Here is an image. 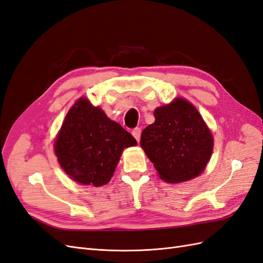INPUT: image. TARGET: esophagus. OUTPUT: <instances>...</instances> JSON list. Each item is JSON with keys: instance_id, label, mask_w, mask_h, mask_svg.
Listing matches in <instances>:
<instances>
[{"instance_id": "esophagus-1", "label": "esophagus", "mask_w": 263, "mask_h": 263, "mask_svg": "<svg viewBox=\"0 0 263 263\" xmlns=\"http://www.w3.org/2000/svg\"><path fill=\"white\" fill-rule=\"evenodd\" d=\"M132 135L135 138V140H137L138 142L140 141V138H141V129L140 128H135L132 130Z\"/></svg>"}]
</instances>
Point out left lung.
<instances>
[{
	"mask_svg": "<svg viewBox=\"0 0 263 263\" xmlns=\"http://www.w3.org/2000/svg\"><path fill=\"white\" fill-rule=\"evenodd\" d=\"M154 117L142 131L141 146L160 179L179 183L198 177L211 158L213 137L197 108L176 98L156 108Z\"/></svg>",
	"mask_w": 263,
	"mask_h": 263,
	"instance_id": "1",
	"label": "left lung"
}]
</instances>
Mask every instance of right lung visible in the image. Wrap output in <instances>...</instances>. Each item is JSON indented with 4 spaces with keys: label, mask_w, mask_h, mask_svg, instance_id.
I'll return each instance as SVG.
<instances>
[{
    "label": "right lung",
    "mask_w": 263,
    "mask_h": 263,
    "mask_svg": "<svg viewBox=\"0 0 263 263\" xmlns=\"http://www.w3.org/2000/svg\"><path fill=\"white\" fill-rule=\"evenodd\" d=\"M137 140L85 97L67 112L54 142L59 164L71 179L101 187L114 176L125 147Z\"/></svg>",
    "instance_id": "add662e5"
}]
</instances>
